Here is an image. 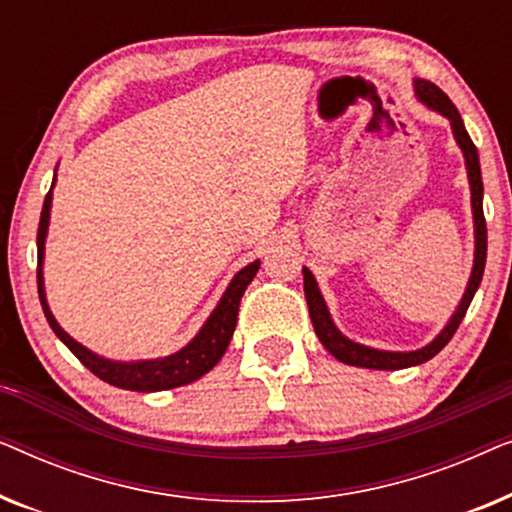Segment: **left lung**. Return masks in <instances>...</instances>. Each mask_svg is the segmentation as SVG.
<instances>
[{
    "label": "left lung",
    "instance_id": "obj_1",
    "mask_svg": "<svg viewBox=\"0 0 512 512\" xmlns=\"http://www.w3.org/2000/svg\"><path fill=\"white\" fill-rule=\"evenodd\" d=\"M415 93L419 102H424L426 107L443 114L447 121L452 123L454 139H457L459 149L464 151L466 158V170H468V184H471V205H473V223H475V258H473V270L471 279H468V286L464 291V298L457 307V312L452 314V319L447 321V326L436 335V340H431L429 345L422 349H415V352H382V349H373L366 345H359V342L345 338L338 331V326L333 324L331 312L321 298V291L317 286V279L312 277V272L303 268V282H305V298L307 307H310V319L314 326V333L321 340L328 352H331L335 359L347 363V366L356 368H373V370H401L410 366H419V363L429 361L436 356L440 349H443L447 342L452 340V335L457 333L461 319L466 317L468 305L478 291L482 282V272H485V261H487V223H485V212H482V172H480V158L478 149H475L473 139L468 137L466 125L461 121V114L454 107L450 97H447L443 90H440L436 83L417 79L415 81Z\"/></svg>",
    "mask_w": 512,
    "mask_h": 512
}]
</instances>
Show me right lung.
Listing matches in <instances>:
<instances>
[{
	"label": "right lung",
	"mask_w": 512,
	"mask_h": 512,
	"mask_svg": "<svg viewBox=\"0 0 512 512\" xmlns=\"http://www.w3.org/2000/svg\"><path fill=\"white\" fill-rule=\"evenodd\" d=\"M55 184V179H53ZM51 200H53V186L46 193L44 207H41V219L37 230V286H39V300L41 310L46 314V321L51 324L53 333L65 342L76 359L86 366L90 373L100 377V380L114 384L118 389H130V391H163L184 387L188 382H195L198 377L209 373L216 363L221 361V356L226 354L233 338L235 324H237V312H240V300L251 284V279L256 277L261 261L249 263L247 268H242L233 277V282L228 284L226 293L219 300V305L214 307V312L209 314L205 326L200 328L198 335L188 342L186 347H181L179 352L163 359H149V361H111L104 356H97L90 352L88 347H83L81 342H76L72 335L65 333L55 321L51 307L46 303V291H44V242L48 233V219H51Z\"/></svg>",
	"instance_id": "right-lung-1"
}]
</instances>
